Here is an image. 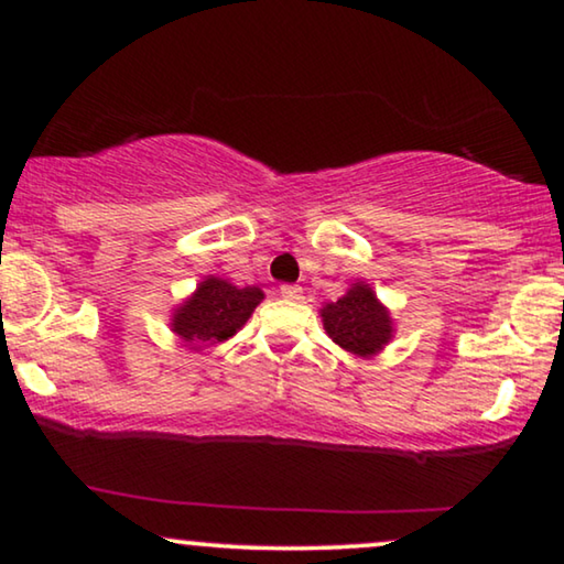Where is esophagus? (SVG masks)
<instances>
[{
	"mask_svg": "<svg viewBox=\"0 0 564 564\" xmlns=\"http://www.w3.org/2000/svg\"><path fill=\"white\" fill-rule=\"evenodd\" d=\"M280 295H282L284 300H300V297H303V290H300L297 284H282Z\"/></svg>",
	"mask_w": 564,
	"mask_h": 564,
	"instance_id": "1",
	"label": "esophagus"
}]
</instances>
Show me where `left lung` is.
Wrapping results in <instances>:
<instances>
[{"instance_id": "1", "label": "left lung", "mask_w": 564, "mask_h": 564, "mask_svg": "<svg viewBox=\"0 0 564 564\" xmlns=\"http://www.w3.org/2000/svg\"><path fill=\"white\" fill-rule=\"evenodd\" d=\"M323 328L341 349L357 357H375L392 338V318L372 288L365 282L351 284L344 297L326 303L321 311Z\"/></svg>"}]
</instances>
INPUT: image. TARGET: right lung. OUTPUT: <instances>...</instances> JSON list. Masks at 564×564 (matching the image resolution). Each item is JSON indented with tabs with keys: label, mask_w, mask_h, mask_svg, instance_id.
I'll return each instance as SVG.
<instances>
[{
	"label": "right lung",
	"mask_w": 564,
	"mask_h": 564,
	"mask_svg": "<svg viewBox=\"0 0 564 564\" xmlns=\"http://www.w3.org/2000/svg\"><path fill=\"white\" fill-rule=\"evenodd\" d=\"M261 300L264 292L259 288L238 290L220 276H207L174 311L172 330L192 349L220 344L251 318Z\"/></svg>",
	"instance_id": "obj_1"
}]
</instances>
